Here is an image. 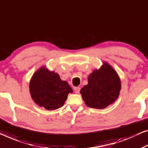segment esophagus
Listing matches in <instances>:
<instances>
[{
    "instance_id": "1",
    "label": "esophagus",
    "mask_w": 148,
    "mask_h": 148,
    "mask_svg": "<svg viewBox=\"0 0 148 148\" xmlns=\"http://www.w3.org/2000/svg\"><path fill=\"white\" fill-rule=\"evenodd\" d=\"M80 88H79V87H74V91L75 93L78 94L79 92H80Z\"/></svg>"
}]
</instances>
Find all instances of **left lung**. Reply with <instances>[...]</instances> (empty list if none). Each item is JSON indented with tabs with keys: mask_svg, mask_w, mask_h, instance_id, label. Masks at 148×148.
Here are the masks:
<instances>
[{
	"mask_svg": "<svg viewBox=\"0 0 148 148\" xmlns=\"http://www.w3.org/2000/svg\"><path fill=\"white\" fill-rule=\"evenodd\" d=\"M121 82L117 72L106 62L88 76V83L80 94L88 107L103 109L118 98Z\"/></svg>",
	"mask_w": 148,
	"mask_h": 148,
	"instance_id": "8db88e82",
	"label": "left lung"
}]
</instances>
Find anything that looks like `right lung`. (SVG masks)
I'll return each mask as SVG.
<instances>
[{
  "label": "right lung",
  "mask_w": 148,
  "mask_h": 148,
  "mask_svg": "<svg viewBox=\"0 0 148 148\" xmlns=\"http://www.w3.org/2000/svg\"><path fill=\"white\" fill-rule=\"evenodd\" d=\"M29 88L34 102L48 110L63 106L68 94L72 92L67 82L62 80L58 74L45 67L40 68L33 75Z\"/></svg>",
  "instance_id": "obj_1"
}]
</instances>
